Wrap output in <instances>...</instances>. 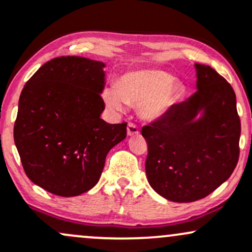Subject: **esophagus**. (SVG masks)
Masks as SVG:
<instances>
[{
  "mask_svg": "<svg viewBox=\"0 0 252 252\" xmlns=\"http://www.w3.org/2000/svg\"><path fill=\"white\" fill-rule=\"evenodd\" d=\"M126 132H128V136H134V135L140 134L139 126L134 123H129L126 126Z\"/></svg>",
  "mask_w": 252,
  "mask_h": 252,
  "instance_id": "obj_1",
  "label": "esophagus"
}]
</instances>
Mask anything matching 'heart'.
I'll return each mask as SVG.
<instances>
[{"instance_id": "obj_1", "label": "heart", "mask_w": 252, "mask_h": 252, "mask_svg": "<svg viewBox=\"0 0 252 252\" xmlns=\"http://www.w3.org/2000/svg\"><path fill=\"white\" fill-rule=\"evenodd\" d=\"M184 87L162 70L130 71L118 79L116 86L103 90L105 104L121 112L126 104L139 106L145 120L153 121L164 116L183 95Z\"/></svg>"}]
</instances>
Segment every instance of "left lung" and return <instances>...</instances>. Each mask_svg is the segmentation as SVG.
I'll return each mask as SVG.
<instances>
[{
    "label": "left lung",
    "instance_id": "obj_1",
    "mask_svg": "<svg viewBox=\"0 0 252 252\" xmlns=\"http://www.w3.org/2000/svg\"><path fill=\"white\" fill-rule=\"evenodd\" d=\"M195 69L197 91L141 130L148 146L149 184L173 202L208 196L227 181L239 159L233 88L209 65L195 63Z\"/></svg>",
    "mask_w": 252,
    "mask_h": 252
}]
</instances>
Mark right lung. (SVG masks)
<instances>
[{"label": "right lung", "instance_id": "right-lung-1", "mask_svg": "<svg viewBox=\"0 0 252 252\" xmlns=\"http://www.w3.org/2000/svg\"><path fill=\"white\" fill-rule=\"evenodd\" d=\"M104 67L85 57H57L21 92L14 142L25 173L46 191L70 197L92 189L110 149L126 139V122L100 118Z\"/></svg>", "mask_w": 252, "mask_h": 252}]
</instances>
